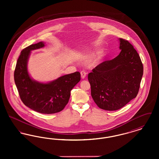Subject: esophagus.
<instances>
[{
	"instance_id": "34e87169",
	"label": "esophagus",
	"mask_w": 159,
	"mask_h": 159,
	"mask_svg": "<svg viewBox=\"0 0 159 159\" xmlns=\"http://www.w3.org/2000/svg\"><path fill=\"white\" fill-rule=\"evenodd\" d=\"M80 75H81V77L82 79H84L85 77L86 76V73L84 71H82L80 72Z\"/></svg>"
}]
</instances>
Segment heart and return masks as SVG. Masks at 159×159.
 <instances>
[{"mask_svg": "<svg viewBox=\"0 0 159 159\" xmlns=\"http://www.w3.org/2000/svg\"><path fill=\"white\" fill-rule=\"evenodd\" d=\"M94 53H95V51L93 50H92V49L86 50V51H84L82 53H80V57H81V58H90L92 56H93L94 55ZM101 52H99L98 54V57H96L93 60L90 62V66H95L98 62V57L101 55Z\"/></svg>", "mask_w": 159, "mask_h": 159, "instance_id": "b5f03b06", "label": "heart"}]
</instances>
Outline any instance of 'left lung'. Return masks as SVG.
Masks as SVG:
<instances>
[{"label":"left lung","instance_id":"left-lung-1","mask_svg":"<svg viewBox=\"0 0 159 159\" xmlns=\"http://www.w3.org/2000/svg\"><path fill=\"white\" fill-rule=\"evenodd\" d=\"M119 40V55L101 63L88 75L92 98L108 111L117 110L136 97L143 75V65L134 46L126 40Z\"/></svg>","mask_w":159,"mask_h":159}]
</instances>
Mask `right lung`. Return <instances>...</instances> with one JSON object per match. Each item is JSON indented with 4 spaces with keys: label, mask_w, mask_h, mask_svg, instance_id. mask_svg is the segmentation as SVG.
<instances>
[{
    "label": "right lung",
    "mask_w": 159,
    "mask_h": 159,
    "mask_svg": "<svg viewBox=\"0 0 159 159\" xmlns=\"http://www.w3.org/2000/svg\"><path fill=\"white\" fill-rule=\"evenodd\" d=\"M44 46L45 43L40 42L31 45L21 52L15 67L14 80L25 106L40 113H56L62 111L67 104L70 92L80 80V73L76 71L48 83L33 79L27 70L31 51Z\"/></svg>",
    "instance_id": "add662e5"
}]
</instances>
